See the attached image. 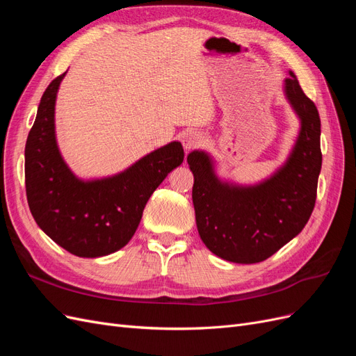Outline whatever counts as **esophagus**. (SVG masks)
<instances>
[{
	"label": "esophagus",
	"mask_w": 356,
	"mask_h": 356,
	"mask_svg": "<svg viewBox=\"0 0 356 356\" xmlns=\"http://www.w3.org/2000/svg\"><path fill=\"white\" fill-rule=\"evenodd\" d=\"M181 143H182V147H184L186 152H188V149L196 148L203 143V136L197 131H187L182 134Z\"/></svg>",
	"instance_id": "esophagus-1"
}]
</instances>
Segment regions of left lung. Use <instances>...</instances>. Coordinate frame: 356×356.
<instances>
[{
  "label": "left lung",
  "instance_id": "8db88e82",
  "mask_svg": "<svg viewBox=\"0 0 356 356\" xmlns=\"http://www.w3.org/2000/svg\"><path fill=\"white\" fill-rule=\"evenodd\" d=\"M284 95L300 129L284 163L255 184H239L217 174V160L193 149L187 163L195 177L193 204L202 242L232 263L264 261L305 229L316 200L322 166L321 120L293 71Z\"/></svg>",
  "mask_w": 356,
  "mask_h": 356
}]
</instances>
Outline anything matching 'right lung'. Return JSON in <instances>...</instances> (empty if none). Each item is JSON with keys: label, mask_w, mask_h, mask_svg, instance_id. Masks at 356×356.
I'll return each mask as SVG.
<instances>
[{"label": "right lung", "mask_w": 356, "mask_h": 356, "mask_svg": "<svg viewBox=\"0 0 356 356\" xmlns=\"http://www.w3.org/2000/svg\"><path fill=\"white\" fill-rule=\"evenodd\" d=\"M65 74L42 93L26 139V197L32 217L53 242L77 257L98 258L132 239L149 196L182 163L184 149L172 141L114 175L77 177L56 139L55 106Z\"/></svg>", "instance_id": "add662e5"}]
</instances>
